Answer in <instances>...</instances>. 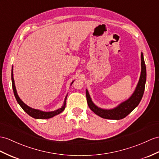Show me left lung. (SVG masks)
<instances>
[{
	"label": "left lung",
	"instance_id": "left-lung-1",
	"mask_svg": "<svg viewBox=\"0 0 159 159\" xmlns=\"http://www.w3.org/2000/svg\"><path fill=\"white\" fill-rule=\"evenodd\" d=\"M141 74L140 80L135 90L130 97L125 101L121 102L117 107L112 109H104L98 107L92 102L88 90H86L87 102L90 109L99 117L108 119L119 120L125 118L136 107L144 94L145 84L146 81V69L143 53L141 52Z\"/></svg>",
	"mask_w": 159,
	"mask_h": 159
}]
</instances>
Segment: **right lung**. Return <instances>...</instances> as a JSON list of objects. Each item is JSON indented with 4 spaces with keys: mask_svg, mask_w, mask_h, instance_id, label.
I'll use <instances>...</instances> for the list:
<instances>
[{
    "mask_svg": "<svg viewBox=\"0 0 159 159\" xmlns=\"http://www.w3.org/2000/svg\"><path fill=\"white\" fill-rule=\"evenodd\" d=\"M11 80H12V87H13V90L15 97V98H16L18 104H19V105H20V107L22 108L23 110H24L26 113H28L30 116H31V117H32L35 118V119H49V118L53 117L54 116L60 114L65 109V106H66V100H67V95L66 96V97H65V98L63 105L62 106V107L60 108V109H57L56 111H50V112H45V111H40V110H38V109H32V108H31V107H28V105H27V104H25L20 99V98L19 97V96L17 94V90H16V88H15V81H14V78H13V67H12V70H11ZM73 83V81L72 82L71 84Z\"/></svg>",
    "mask_w": 159,
    "mask_h": 159,
    "instance_id": "obj_1",
    "label": "right lung"
}]
</instances>
